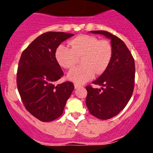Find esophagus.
I'll return each mask as SVG.
<instances>
[{"label": "esophagus", "instance_id": "esophagus-1", "mask_svg": "<svg viewBox=\"0 0 153 153\" xmlns=\"http://www.w3.org/2000/svg\"><path fill=\"white\" fill-rule=\"evenodd\" d=\"M74 86H75V88L76 89V88H80V86H81V85H78V84H77V83H75L74 84Z\"/></svg>", "mask_w": 153, "mask_h": 153}]
</instances>
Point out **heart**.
<instances>
[{"mask_svg": "<svg viewBox=\"0 0 153 153\" xmlns=\"http://www.w3.org/2000/svg\"><path fill=\"white\" fill-rule=\"evenodd\" d=\"M71 48L59 45L55 57L59 65L65 69L75 66L82 58V66L73 68L68 78L77 84H83L94 77L95 73L100 75L109 65L113 57V47L106 39H99L88 34L79 35L69 42Z\"/></svg>", "mask_w": 153, "mask_h": 153, "instance_id": "obj_1", "label": "heart"}]
</instances>
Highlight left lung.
I'll return each mask as SVG.
<instances>
[{
    "mask_svg": "<svg viewBox=\"0 0 153 153\" xmlns=\"http://www.w3.org/2000/svg\"><path fill=\"white\" fill-rule=\"evenodd\" d=\"M111 39L113 57L103 74L93 82L101 88L85 87L86 106L90 113L100 119H109L124 108L133 94L135 78L134 59L124 42L106 31H91Z\"/></svg>",
    "mask_w": 153,
    "mask_h": 153,
    "instance_id": "obj_1",
    "label": "left lung"
}]
</instances>
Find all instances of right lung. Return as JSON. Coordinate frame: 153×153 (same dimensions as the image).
Wrapping results in <instances>:
<instances>
[{
	"instance_id": "1",
	"label": "right lung",
	"mask_w": 153,
	"mask_h": 153,
	"mask_svg": "<svg viewBox=\"0 0 153 153\" xmlns=\"http://www.w3.org/2000/svg\"><path fill=\"white\" fill-rule=\"evenodd\" d=\"M73 34L48 31L23 51L16 75L17 88L26 109L42 122L62 114L74 89L73 82L55 85L64 75L55 57L57 48Z\"/></svg>"
}]
</instances>
